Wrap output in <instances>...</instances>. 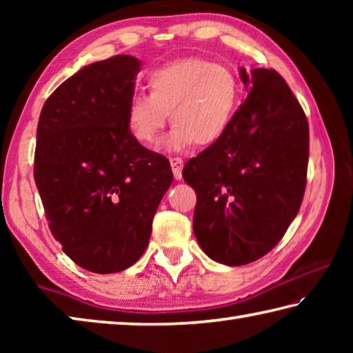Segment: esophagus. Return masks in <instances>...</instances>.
Wrapping results in <instances>:
<instances>
[{"label": "esophagus", "mask_w": 353, "mask_h": 353, "mask_svg": "<svg viewBox=\"0 0 353 353\" xmlns=\"http://www.w3.org/2000/svg\"><path fill=\"white\" fill-rule=\"evenodd\" d=\"M170 163L172 168V174H174L176 181L182 179V168H183V160L181 157H170Z\"/></svg>", "instance_id": "obj_1"}]
</instances>
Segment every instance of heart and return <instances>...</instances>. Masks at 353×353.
<instances>
[{"label":"heart","instance_id":"b5f03b06","mask_svg":"<svg viewBox=\"0 0 353 353\" xmlns=\"http://www.w3.org/2000/svg\"><path fill=\"white\" fill-rule=\"evenodd\" d=\"M148 93H135L128 104L130 134L143 145H154L170 119V149L218 141L234 118L241 85L225 65L204 59H183L155 68L148 76Z\"/></svg>","mask_w":353,"mask_h":353}]
</instances>
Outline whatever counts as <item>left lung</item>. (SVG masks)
Here are the masks:
<instances>
[{
  "label": "left lung",
  "instance_id": "obj_1",
  "mask_svg": "<svg viewBox=\"0 0 353 353\" xmlns=\"http://www.w3.org/2000/svg\"><path fill=\"white\" fill-rule=\"evenodd\" d=\"M248 98L218 141L190 159L193 230L202 250L227 266L261 259L282 240L307 183L308 121L277 71L240 70Z\"/></svg>",
  "mask_w": 353,
  "mask_h": 353
}]
</instances>
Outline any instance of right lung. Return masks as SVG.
<instances>
[{
  "instance_id": "obj_1",
  "label": "right lung",
  "mask_w": 353,
  "mask_h": 353,
  "mask_svg": "<svg viewBox=\"0 0 353 353\" xmlns=\"http://www.w3.org/2000/svg\"><path fill=\"white\" fill-rule=\"evenodd\" d=\"M140 67L126 54L87 65L51 93L39 118L34 179L50 230L90 272H119L140 259L172 183L168 159L128 126Z\"/></svg>"
}]
</instances>
